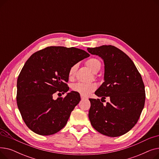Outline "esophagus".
I'll use <instances>...</instances> for the list:
<instances>
[{"instance_id": "esophagus-1", "label": "esophagus", "mask_w": 159, "mask_h": 159, "mask_svg": "<svg viewBox=\"0 0 159 159\" xmlns=\"http://www.w3.org/2000/svg\"><path fill=\"white\" fill-rule=\"evenodd\" d=\"M80 97H81V99H82V100L87 99V97H84V96H83V95H80Z\"/></svg>"}]
</instances>
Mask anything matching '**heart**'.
<instances>
[{
    "label": "heart",
    "mask_w": 159,
    "mask_h": 159,
    "mask_svg": "<svg viewBox=\"0 0 159 159\" xmlns=\"http://www.w3.org/2000/svg\"><path fill=\"white\" fill-rule=\"evenodd\" d=\"M86 65L88 68L93 73H97L101 68V62L97 58H91L86 62ZM77 66L74 65L70 69L69 76L70 77H73L75 71H76ZM97 88V85L95 83H90V84H86V83L78 82L74 84L72 86V90L75 92H77L81 95L86 96L90 93L93 92Z\"/></svg>",
    "instance_id": "b5f03b06"
}]
</instances>
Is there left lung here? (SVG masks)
I'll return each mask as SVG.
<instances>
[{
	"label": "left lung",
	"mask_w": 159,
	"mask_h": 159,
	"mask_svg": "<svg viewBox=\"0 0 159 159\" xmlns=\"http://www.w3.org/2000/svg\"><path fill=\"white\" fill-rule=\"evenodd\" d=\"M104 63V82L95 94L110 101L104 105L99 98H89V119L95 129L116 137L128 132L137 124L146 98L141 75L131 58L111 45L87 48ZM101 99V100H102Z\"/></svg>",
	"instance_id": "obj_1"
}]
</instances>
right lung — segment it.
<instances>
[{"label": "right lung", "instance_id": "add662e5", "mask_svg": "<svg viewBox=\"0 0 159 159\" xmlns=\"http://www.w3.org/2000/svg\"><path fill=\"white\" fill-rule=\"evenodd\" d=\"M89 56L76 48L50 46L28 58L18 77L16 103L23 120L31 131L50 135L66 126L80 101V94L72 91L56 100L53 95L69 90L70 69Z\"/></svg>", "mask_w": 159, "mask_h": 159}]
</instances>
